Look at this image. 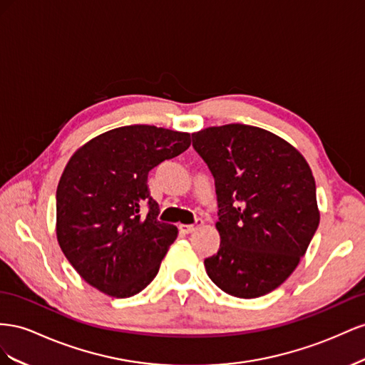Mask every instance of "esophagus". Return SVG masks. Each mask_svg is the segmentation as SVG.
I'll return each instance as SVG.
<instances>
[{
  "mask_svg": "<svg viewBox=\"0 0 365 365\" xmlns=\"http://www.w3.org/2000/svg\"><path fill=\"white\" fill-rule=\"evenodd\" d=\"M202 225H203L202 218H197L195 225H180V231H182L183 234H192L194 231H197V229L202 227Z\"/></svg>",
  "mask_w": 365,
  "mask_h": 365,
  "instance_id": "obj_1",
  "label": "esophagus"
}]
</instances>
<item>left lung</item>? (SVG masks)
Wrapping results in <instances>:
<instances>
[{"label":"left lung","instance_id":"1","mask_svg":"<svg viewBox=\"0 0 365 365\" xmlns=\"http://www.w3.org/2000/svg\"><path fill=\"white\" fill-rule=\"evenodd\" d=\"M215 182L218 251L206 274L223 292L258 298L294 272L319 225L317 186L306 159L267 130L227 123L192 133Z\"/></svg>","mask_w":365,"mask_h":365}]
</instances>
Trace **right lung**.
I'll return each instance as SVG.
<instances>
[{"label": "right lung", "mask_w": 365, "mask_h": 365, "mask_svg": "<svg viewBox=\"0 0 365 365\" xmlns=\"http://www.w3.org/2000/svg\"><path fill=\"white\" fill-rule=\"evenodd\" d=\"M190 145V133L127 125L73 153L56 190V237L70 264L90 286L128 298L158 275L177 227L158 220L148 173ZM143 204L149 206L147 217L140 214Z\"/></svg>", "instance_id": "1"}]
</instances>
